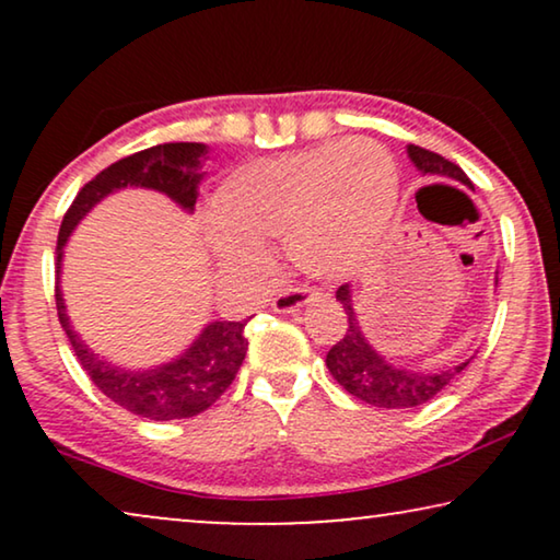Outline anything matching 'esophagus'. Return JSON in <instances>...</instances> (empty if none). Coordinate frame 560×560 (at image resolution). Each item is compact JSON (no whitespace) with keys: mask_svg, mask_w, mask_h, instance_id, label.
I'll use <instances>...</instances> for the list:
<instances>
[{"mask_svg":"<svg viewBox=\"0 0 560 560\" xmlns=\"http://www.w3.org/2000/svg\"><path fill=\"white\" fill-rule=\"evenodd\" d=\"M313 295H318V293H313V290L305 285H288L285 290H280V293L272 298V311L295 313V311H301L303 305H308L313 301Z\"/></svg>","mask_w":560,"mask_h":560,"instance_id":"1","label":"esophagus"}]
</instances>
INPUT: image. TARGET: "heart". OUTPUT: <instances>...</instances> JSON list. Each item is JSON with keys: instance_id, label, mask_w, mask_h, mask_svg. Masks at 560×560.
<instances>
[{"instance_id": "heart-1", "label": "heart", "mask_w": 560, "mask_h": 560, "mask_svg": "<svg viewBox=\"0 0 560 560\" xmlns=\"http://www.w3.org/2000/svg\"><path fill=\"white\" fill-rule=\"evenodd\" d=\"M400 175L372 140L318 148L244 165L219 188L224 224L209 232L229 262L257 265L259 242H290L295 262L318 278H349L377 255L393 226Z\"/></svg>"}]
</instances>
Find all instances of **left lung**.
<instances>
[{
  "label": "left lung",
  "instance_id": "left-lung-1",
  "mask_svg": "<svg viewBox=\"0 0 560 560\" xmlns=\"http://www.w3.org/2000/svg\"><path fill=\"white\" fill-rule=\"evenodd\" d=\"M408 158L423 175H439V178L458 180L471 188V180L466 178L462 167L446 158H441L439 152L418 148V144H408ZM336 301L347 311L349 326L343 339L336 341L331 351L326 354V366L349 395L359 397L362 402L374 405V408H418V405L433 400L441 389H446L471 362V359H466V362L451 366V370L439 372L408 370V366L389 364L364 339L362 326H359L354 313V303H351L349 282L336 290Z\"/></svg>",
  "mask_w": 560,
  "mask_h": 560
}]
</instances>
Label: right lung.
<instances>
[{"label": "right lung", "mask_w": 560, "mask_h": 560, "mask_svg": "<svg viewBox=\"0 0 560 560\" xmlns=\"http://www.w3.org/2000/svg\"><path fill=\"white\" fill-rule=\"evenodd\" d=\"M203 155L206 144L201 142H165L121 158L98 173L94 180H89L73 198L71 209L66 211L63 224H60L56 249L58 275L68 236L73 234L79 221L114 190L127 186L152 188L173 198L180 209L194 211L198 183L203 178ZM56 308L60 326H63L68 341H71L83 370L89 372L91 382L109 400L135 412V416L150 420L194 418L211 408L234 382L249 347V341L244 339L247 320H213L178 359L152 366V370L132 372L109 364L79 339L71 320H68L60 285H56Z\"/></svg>", "instance_id": "1"}]
</instances>
